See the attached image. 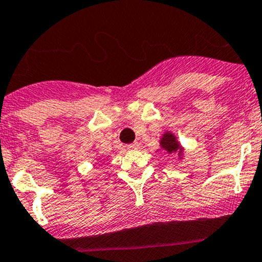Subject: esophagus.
Here are the masks:
<instances>
[{
  "label": "esophagus",
  "mask_w": 262,
  "mask_h": 262,
  "mask_svg": "<svg viewBox=\"0 0 262 262\" xmlns=\"http://www.w3.org/2000/svg\"><path fill=\"white\" fill-rule=\"evenodd\" d=\"M139 148V144L138 143H134V144H129V145H127V149L128 150H135V149Z\"/></svg>",
  "instance_id": "34e87169"
}]
</instances>
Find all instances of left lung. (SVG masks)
Listing matches in <instances>:
<instances>
[{
	"instance_id": "obj_1",
	"label": "left lung",
	"mask_w": 262,
	"mask_h": 262,
	"mask_svg": "<svg viewBox=\"0 0 262 262\" xmlns=\"http://www.w3.org/2000/svg\"><path fill=\"white\" fill-rule=\"evenodd\" d=\"M159 146H161L162 150L166 151L167 154H178L180 161L184 158L183 145L179 143L176 135L173 133H171V131H164V133L162 134L161 139H159Z\"/></svg>"
}]
</instances>
